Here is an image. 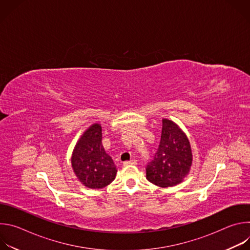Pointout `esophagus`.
I'll list each match as a JSON object with an SVG mask.
<instances>
[{"label":"esophagus","mask_w":250,"mask_h":250,"mask_svg":"<svg viewBox=\"0 0 250 250\" xmlns=\"http://www.w3.org/2000/svg\"><path fill=\"white\" fill-rule=\"evenodd\" d=\"M136 164H137V160H135V159H131L129 161L124 162V165H136Z\"/></svg>","instance_id":"esophagus-1"}]
</instances>
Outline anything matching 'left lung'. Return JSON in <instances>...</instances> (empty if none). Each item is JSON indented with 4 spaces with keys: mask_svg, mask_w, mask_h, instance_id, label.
I'll return each instance as SVG.
<instances>
[{
    "mask_svg": "<svg viewBox=\"0 0 250 250\" xmlns=\"http://www.w3.org/2000/svg\"><path fill=\"white\" fill-rule=\"evenodd\" d=\"M192 164L190 142L184 132L169 120L162 121L159 147L146 165V179L159 187L182 182Z\"/></svg>",
    "mask_w": 250,
    "mask_h": 250,
    "instance_id": "obj_1",
    "label": "left lung"
}]
</instances>
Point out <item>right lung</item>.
I'll return each mask as SVG.
<instances>
[{"instance_id":"add662e5","label":"right lung","mask_w":250,"mask_h":250,"mask_svg":"<svg viewBox=\"0 0 250 250\" xmlns=\"http://www.w3.org/2000/svg\"><path fill=\"white\" fill-rule=\"evenodd\" d=\"M71 162L77 178L88 188H104L115 180L117 168L104 149L99 124L90 126L81 136Z\"/></svg>"}]
</instances>
